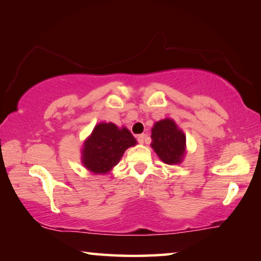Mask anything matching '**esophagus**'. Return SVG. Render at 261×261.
I'll return each mask as SVG.
<instances>
[{
    "mask_svg": "<svg viewBox=\"0 0 261 261\" xmlns=\"http://www.w3.org/2000/svg\"><path fill=\"white\" fill-rule=\"evenodd\" d=\"M145 139H146V135L143 134V135H139L137 137V140H138L139 144H144L145 143Z\"/></svg>",
    "mask_w": 261,
    "mask_h": 261,
    "instance_id": "34e87169",
    "label": "esophagus"
}]
</instances>
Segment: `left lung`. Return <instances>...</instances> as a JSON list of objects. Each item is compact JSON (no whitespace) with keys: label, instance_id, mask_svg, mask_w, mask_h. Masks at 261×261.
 <instances>
[{"label":"left lung","instance_id":"obj_1","mask_svg":"<svg viewBox=\"0 0 261 261\" xmlns=\"http://www.w3.org/2000/svg\"><path fill=\"white\" fill-rule=\"evenodd\" d=\"M151 146L167 165L180 163L185 155L187 137L171 118L156 122L152 129Z\"/></svg>","mask_w":261,"mask_h":261}]
</instances>
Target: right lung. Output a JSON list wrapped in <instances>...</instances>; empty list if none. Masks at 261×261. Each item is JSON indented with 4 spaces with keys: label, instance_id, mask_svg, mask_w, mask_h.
<instances>
[{
    "label": "right lung",
    "instance_id": "1",
    "mask_svg": "<svg viewBox=\"0 0 261 261\" xmlns=\"http://www.w3.org/2000/svg\"><path fill=\"white\" fill-rule=\"evenodd\" d=\"M137 140L125 126L114 123H99L85 140L82 162L94 174L109 173L120 162L125 149L135 146Z\"/></svg>",
    "mask_w": 261,
    "mask_h": 261
}]
</instances>
